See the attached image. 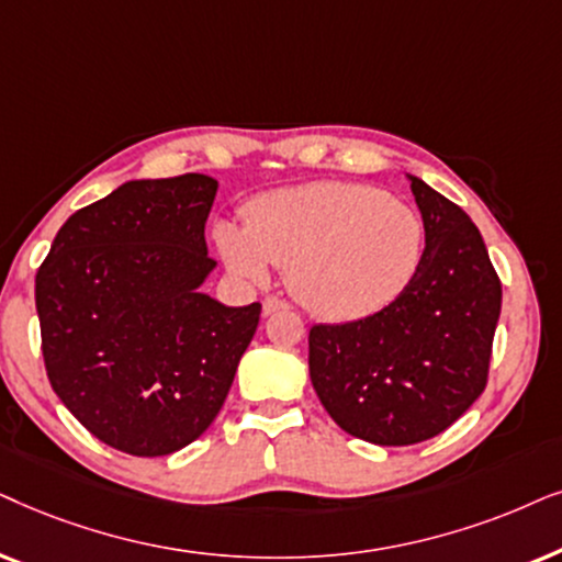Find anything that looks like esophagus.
<instances>
[{"instance_id": "esophagus-1", "label": "esophagus", "mask_w": 562, "mask_h": 562, "mask_svg": "<svg viewBox=\"0 0 562 562\" xmlns=\"http://www.w3.org/2000/svg\"><path fill=\"white\" fill-rule=\"evenodd\" d=\"M261 308H265V316H272V313H277V311H288L290 305L285 301H280L277 295H267L265 303H261Z\"/></svg>"}]
</instances>
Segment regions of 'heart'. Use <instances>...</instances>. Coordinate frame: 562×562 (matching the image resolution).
<instances>
[{"mask_svg": "<svg viewBox=\"0 0 562 562\" xmlns=\"http://www.w3.org/2000/svg\"><path fill=\"white\" fill-rule=\"evenodd\" d=\"M215 241L236 274L265 282L267 265L285 269L311 313L357 321L387 308L414 280L424 226L375 187L316 182L254 200L244 228L221 223Z\"/></svg>", "mask_w": 562, "mask_h": 562, "instance_id": "heart-1", "label": "heart"}]
</instances>
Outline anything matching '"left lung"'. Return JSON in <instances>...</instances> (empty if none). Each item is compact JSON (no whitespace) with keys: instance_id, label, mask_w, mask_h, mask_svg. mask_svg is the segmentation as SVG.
Here are the masks:
<instances>
[{"instance_id":"1","label":"left lung","mask_w":562,"mask_h":562,"mask_svg":"<svg viewBox=\"0 0 562 562\" xmlns=\"http://www.w3.org/2000/svg\"><path fill=\"white\" fill-rule=\"evenodd\" d=\"M426 246L408 288L368 318L308 334L311 383L351 437L416 445L452 426L488 383L501 280L470 215L411 177Z\"/></svg>"}]
</instances>
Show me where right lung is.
Returning <instances> with one entry per match:
<instances>
[{
	"label": "right lung",
	"instance_id": "add662e5",
	"mask_svg": "<svg viewBox=\"0 0 562 562\" xmlns=\"http://www.w3.org/2000/svg\"><path fill=\"white\" fill-rule=\"evenodd\" d=\"M215 192L205 175L120 184L64 223L35 274L50 387L136 458L182 450L213 424L259 326V303L200 293Z\"/></svg>",
	"mask_w": 562,
	"mask_h": 562
}]
</instances>
